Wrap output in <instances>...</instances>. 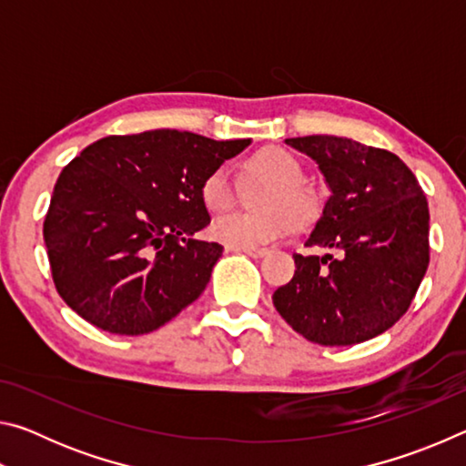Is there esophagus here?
<instances>
[{"label": "esophagus", "instance_id": "34e87169", "mask_svg": "<svg viewBox=\"0 0 466 466\" xmlns=\"http://www.w3.org/2000/svg\"><path fill=\"white\" fill-rule=\"evenodd\" d=\"M226 250H232V252H244V255H248V257H255V258H261V257H265L267 252V248H236V247H226Z\"/></svg>", "mask_w": 466, "mask_h": 466}]
</instances>
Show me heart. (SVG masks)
<instances>
[{
  "label": "heart",
  "mask_w": 466,
  "mask_h": 466,
  "mask_svg": "<svg viewBox=\"0 0 466 466\" xmlns=\"http://www.w3.org/2000/svg\"><path fill=\"white\" fill-rule=\"evenodd\" d=\"M250 177L271 180L265 197L263 214H230L211 224V236L218 242L236 248H257L283 238L299 226H309L320 214L317 195L304 183V167L296 154L286 147L269 146L258 149L247 160ZM199 197L209 214H226L238 203V187L232 170L216 167L201 180Z\"/></svg>",
  "instance_id": "b5f03b06"
}]
</instances>
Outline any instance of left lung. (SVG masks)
I'll return each mask as SVG.
<instances>
[{
	"label": "left lung",
	"mask_w": 466,
	"mask_h": 466,
	"mask_svg": "<svg viewBox=\"0 0 466 466\" xmlns=\"http://www.w3.org/2000/svg\"><path fill=\"white\" fill-rule=\"evenodd\" d=\"M310 156L330 197L296 273L273 306L296 333L319 345H356L390 329L411 306L430 265V209L420 183L392 152L337 136L291 137Z\"/></svg>",
	"instance_id": "left-lung-1"
}]
</instances>
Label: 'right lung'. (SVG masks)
<instances>
[{"label":"right lung","mask_w":466,"mask_h":466,"mask_svg":"<svg viewBox=\"0 0 466 466\" xmlns=\"http://www.w3.org/2000/svg\"><path fill=\"white\" fill-rule=\"evenodd\" d=\"M248 146L154 129L82 149L61 170L43 226L69 309L108 333L146 335L195 302L224 250L193 238L209 224L201 180Z\"/></svg>","instance_id":"obj_1"}]
</instances>
